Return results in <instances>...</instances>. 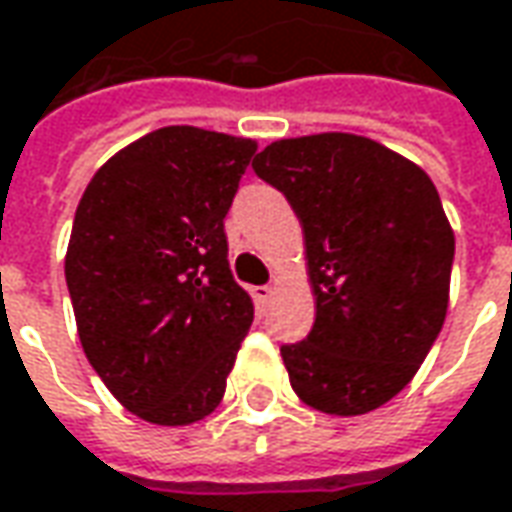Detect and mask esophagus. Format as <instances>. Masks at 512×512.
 <instances>
[{"label":"esophagus","instance_id":"obj_1","mask_svg":"<svg viewBox=\"0 0 512 512\" xmlns=\"http://www.w3.org/2000/svg\"><path fill=\"white\" fill-rule=\"evenodd\" d=\"M253 296H256V304H262V307H267V304L273 301V296H276V287H273V284H264V287H256V290H253Z\"/></svg>","mask_w":512,"mask_h":512}]
</instances>
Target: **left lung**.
Masks as SVG:
<instances>
[{
  "label": "left lung",
  "instance_id": "left-lung-1",
  "mask_svg": "<svg viewBox=\"0 0 512 512\" xmlns=\"http://www.w3.org/2000/svg\"><path fill=\"white\" fill-rule=\"evenodd\" d=\"M253 171L293 205L315 324L281 346L293 392L355 417L408 386L448 312L454 231L417 163L346 132L276 140Z\"/></svg>",
  "mask_w": 512,
  "mask_h": 512
}]
</instances>
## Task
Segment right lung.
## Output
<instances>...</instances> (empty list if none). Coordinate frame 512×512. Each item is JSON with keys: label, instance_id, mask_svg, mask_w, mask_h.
Wrapping results in <instances>:
<instances>
[{"label": "right lung", "instance_id": "add662e5", "mask_svg": "<svg viewBox=\"0 0 512 512\" xmlns=\"http://www.w3.org/2000/svg\"><path fill=\"white\" fill-rule=\"evenodd\" d=\"M253 154L248 137L163 126L109 157L78 202L64 259L78 338L146 423L208 417L253 324L225 236Z\"/></svg>", "mask_w": 512, "mask_h": 512}]
</instances>
